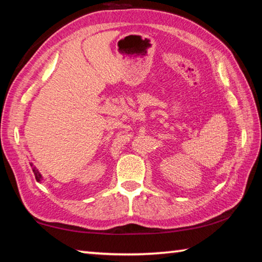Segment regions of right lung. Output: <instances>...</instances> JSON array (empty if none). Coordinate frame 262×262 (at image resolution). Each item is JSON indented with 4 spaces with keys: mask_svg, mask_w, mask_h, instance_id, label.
<instances>
[{
    "mask_svg": "<svg viewBox=\"0 0 262 262\" xmlns=\"http://www.w3.org/2000/svg\"><path fill=\"white\" fill-rule=\"evenodd\" d=\"M31 166H33L32 164H31ZM33 172H34V176H35V179H37V181H40V179H41V174L39 173V171H38L37 168H35V167H33Z\"/></svg>",
    "mask_w": 262,
    "mask_h": 262,
    "instance_id": "1",
    "label": "right lung"
}]
</instances>
